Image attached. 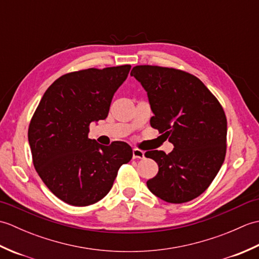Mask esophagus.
Instances as JSON below:
<instances>
[{"label": "esophagus", "instance_id": "1", "mask_svg": "<svg viewBox=\"0 0 259 259\" xmlns=\"http://www.w3.org/2000/svg\"><path fill=\"white\" fill-rule=\"evenodd\" d=\"M133 157H134V159H137V158L142 159V158H145V152L140 149H137V148H135V149L133 150Z\"/></svg>", "mask_w": 259, "mask_h": 259}]
</instances>
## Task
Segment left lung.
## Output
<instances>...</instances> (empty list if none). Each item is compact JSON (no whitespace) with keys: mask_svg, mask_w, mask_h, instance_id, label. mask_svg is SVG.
Masks as SVG:
<instances>
[{"mask_svg":"<svg viewBox=\"0 0 259 259\" xmlns=\"http://www.w3.org/2000/svg\"><path fill=\"white\" fill-rule=\"evenodd\" d=\"M131 75L148 93L155 114L151 126L175 147L168 155L145 153L159 167L148 188L167 202L195 199L212 183L226 156L227 119L222 104L197 76L183 70L136 65Z\"/></svg>","mask_w":259,"mask_h":259,"instance_id":"obj_1","label":"left lung"}]
</instances>
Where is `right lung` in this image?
Wrapping results in <instances>:
<instances>
[{"label": "right lung", "mask_w": 259, "mask_h": 259, "mask_svg": "<svg viewBox=\"0 0 259 259\" xmlns=\"http://www.w3.org/2000/svg\"><path fill=\"white\" fill-rule=\"evenodd\" d=\"M130 69L125 64L63 74L48 88L33 114L27 131L33 164L48 188L69 205L101 200L119 168L133 158L123 141L102 146L88 137L92 121L108 117Z\"/></svg>", "instance_id": "add662e5"}]
</instances>
